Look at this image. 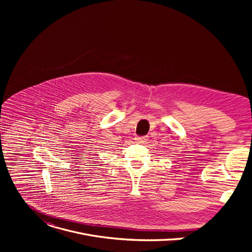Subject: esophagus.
I'll return each mask as SVG.
<instances>
[{
  "mask_svg": "<svg viewBox=\"0 0 252 252\" xmlns=\"http://www.w3.org/2000/svg\"><path fill=\"white\" fill-rule=\"evenodd\" d=\"M134 140L138 143H145V142H147L148 137L147 136H138V137H135Z\"/></svg>",
  "mask_w": 252,
  "mask_h": 252,
  "instance_id": "1",
  "label": "esophagus"
}]
</instances>
